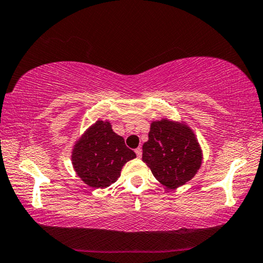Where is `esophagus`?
<instances>
[{"instance_id":"1","label":"esophagus","mask_w":263,"mask_h":263,"mask_svg":"<svg viewBox=\"0 0 263 263\" xmlns=\"http://www.w3.org/2000/svg\"><path fill=\"white\" fill-rule=\"evenodd\" d=\"M135 153H136V156L137 157H139V158L142 157V149L141 148H136L135 149Z\"/></svg>"}]
</instances>
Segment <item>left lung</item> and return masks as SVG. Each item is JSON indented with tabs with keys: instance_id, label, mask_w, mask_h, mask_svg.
<instances>
[{
	"instance_id": "obj_1",
	"label": "left lung",
	"mask_w": 263,
	"mask_h": 263,
	"mask_svg": "<svg viewBox=\"0 0 263 263\" xmlns=\"http://www.w3.org/2000/svg\"><path fill=\"white\" fill-rule=\"evenodd\" d=\"M142 161L158 182L167 189H177L195 177L203 162L200 144L185 122L162 119L150 124Z\"/></svg>"
}]
</instances>
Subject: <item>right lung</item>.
I'll use <instances>...</instances> for the list:
<instances>
[{
	"instance_id": "right-lung-1",
	"label": "right lung",
	"mask_w": 263,
	"mask_h": 263,
	"mask_svg": "<svg viewBox=\"0 0 263 263\" xmlns=\"http://www.w3.org/2000/svg\"><path fill=\"white\" fill-rule=\"evenodd\" d=\"M136 157L122 136L113 132L109 121L98 120L76 142L72 164L77 176L88 186L107 187L121 175L122 166Z\"/></svg>"
}]
</instances>
